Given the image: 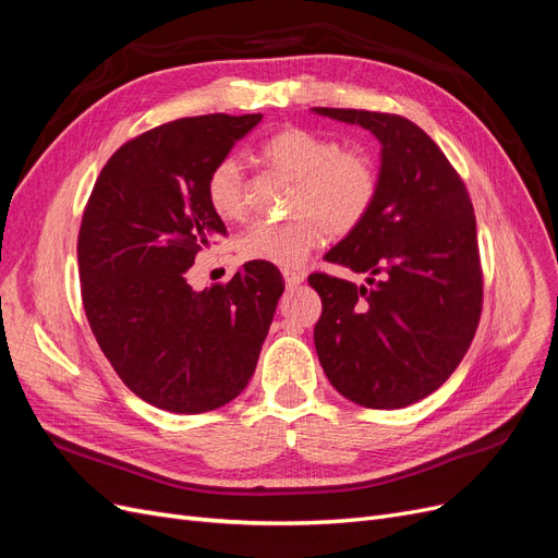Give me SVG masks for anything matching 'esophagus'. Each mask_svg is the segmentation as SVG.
I'll return each mask as SVG.
<instances>
[{"instance_id": "esophagus-1", "label": "esophagus", "mask_w": 558, "mask_h": 558, "mask_svg": "<svg viewBox=\"0 0 558 558\" xmlns=\"http://www.w3.org/2000/svg\"><path fill=\"white\" fill-rule=\"evenodd\" d=\"M283 281L289 289H298V286L305 281V272H300V269H283Z\"/></svg>"}]
</instances>
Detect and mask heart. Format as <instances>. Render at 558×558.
Listing matches in <instances>:
<instances>
[{
	"label": "heart",
	"mask_w": 558,
	"mask_h": 558,
	"mask_svg": "<svg viewBox=\"0 0 558 558\" xmlns=\"http://www.w3.org/2000/svg\"><path fill=\"white\" fill-rule=\"evenodd\" d=\"M258 158L275 172L293 179L289 207L293 214L281 221L251 226L238 242L246 263L295 267L320 244L356 230L373 211L379 179L375 165L356 150L320 137L305 128H281L258 146ZM211 211L223 221L246 216V179L234 158L218 160L205 181Z\"/></svg>",
	"instance_id": "obj_1"
}]
</instances>
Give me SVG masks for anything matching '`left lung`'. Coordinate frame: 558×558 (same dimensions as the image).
I'll return each instance as SVG.
<instances>
[{"label":"left lung","mask_w":558,"mask_h":558,"mask_svg":"<svg viewBox=\"0 0 558 558\" xmlns=\"http://www.w3.org/2000/svg\"><path fill=\"white\" fill-rule=\"evenodd\" d=\"M381 144L379 189L365 221L326 260L365 272L356 286L310 275L320 295L318 361L351 402L398 410L440 388L482 314L477 223L465 183L428 134L396 113L314 107Z\"/></svg>","instance_id":"8db88e82"}]
</instances>
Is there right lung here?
Segmentation results:
<instances>
[{"instance_id":"right-lung-1","label":"right lung","mask_w":558,"mask_h":558,"mask_svg":"<svg viewBox=\"0 0 558 558\" xmlns=\"http://www.w3.org/2000/svg\"><path fill=\"white\" fill-rule=\"evenodd\" d=\"M260 118L209 113L140 134L102 167L83 211V310L116 375L154 408H223L256 369L283 293L279 269L246 263L205 291H193L185 272L226 234L205 195L207 174Z\"/></svg>"}]
</instances>
